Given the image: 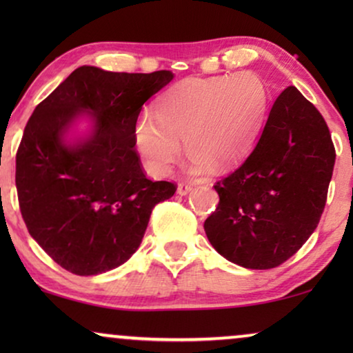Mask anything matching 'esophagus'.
<instances>
[{
  "instance_id": "34e87169",
  "label": "esophagus",
  "mask_w": 353,
  "mask_h": 353,
  "mask_svg": "<svg viewBox=\"0 0 353 353\" xmlns=\"http://www.w3.org/2000/svg\"><path fill=\"white\" fill-rule=\"evenodd\" d=\"M192 191V186L191 185H185V183H180V185H178V188H176V192L180 196H186V194H190V192Z\"/></svg>"
}]
</instances>
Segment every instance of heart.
I'll return each mask as SVG.
<instances>
[{"instance_id": "1", "label": "heart", "mask_w": 353, "mask_h": 353, "mask_svg": "<svg viewBox=\"0 0 353 353\" xmlns=\"http://www.w3.org/2000/svg\"><path fill=\"white\" fill-rule=\"evenodd\" d=\"M267 108V85L252 72L185 80L159 99L156 119L144 114L138 120L134 144L148 172L165 176L185 141L188 172L202 175L249 151Z\"/></svg>"}]
</instances>
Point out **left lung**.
<instances>
[{
  "label": "left lung",
  "mask_w": 353,
  "mask_h": 353,
  "mask_svg": "<svg viewBox=\"0 0 353 353\" xmlns=\"http://www.w3.org/2000/svg\"><path fill=\"white\" fill-rule=\"evenodd\" d=\"M336 151L315 105L288 86L254 151L214 186L220 202L204 230L220 255L250 270L274 268L315 231Z\"/></svg>",
  "instance_id": "8db88e82"
}]
</instances>
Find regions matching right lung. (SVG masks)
<instances>
[{"mask_svg":"<svg viewBox=\"0 0 353 353\" xmlns=\"http://www.w3.org/2000/svg\"><path fill=\"white\" fill-rule=\"evenodd\" d=\"M173 77L81 65L28 119L16 156L19 205L32 238L67 272L93 276L127 262L154 205L175 194L173 183L148 180L134 151L143 104Z\"/></svg>","mask_w":353,"mask_h":353,"instance_id":"obj_1","label":"right lung"}]
</instances>
